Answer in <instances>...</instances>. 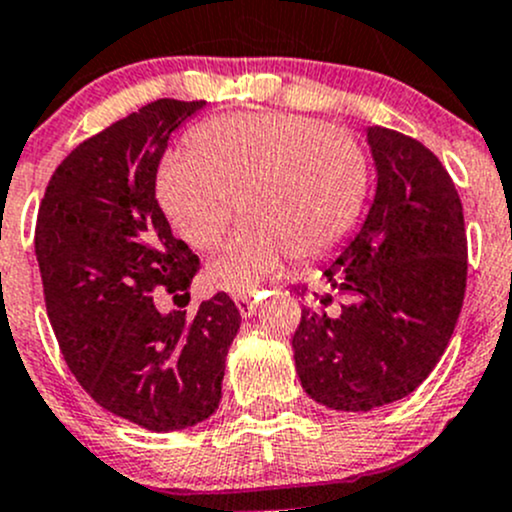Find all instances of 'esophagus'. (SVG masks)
Masks as SVG:
<instances>
[{
	"label": "esophagus",
	"instance_id": "1",
	"mask_svg": "<svg viewBox=\"0 0 512 512\" xmlns=\"http://www.w3.org/2000/svg\"><path fill=\"white\" fill-rule=\"evenodd\" d=\"M258 298H261V293H254V295H239V298H236V308H239L241 318H251V315L256 313V308H258Z\"/></svg>",
	"mask_w": 512,
	"mask_h": 512
}]
</instances>
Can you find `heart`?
<instances>
[{"label": "heart", "instance_id": "heart-1", "mask_svg": "<svg viewBox=\"0 0 512 512\" xmlns=\"http://www.w3.org/2000/svg\"><path fill=\"white\" fill-rule=\"evenodd\" d=\"M189 142L192 150L162 157L157 199L197 249L217 246L239 207L249 217L207 268L226 291H256L288 254L305 261L333 251L365 207V147L318 118L221 115L194 128Z\"/></svg>", "mask_w": 512, "mask_h": 512}]
</instances>
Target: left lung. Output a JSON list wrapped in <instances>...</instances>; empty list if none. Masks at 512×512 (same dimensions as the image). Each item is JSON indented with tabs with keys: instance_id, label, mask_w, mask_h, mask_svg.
Instances as JSON below:
<instances>
[{
	"instance_id": "1",
	"label": "left lung",
	"mask_w": 512,
	"mask_h": 512,
	"mask_svg": "<svg viewBox=\"0 0 512 512\" xmlns=\"http://www.w3.org/2000/svg\"><path fill=\"white\" fill-rule=\"evenodd\" d=\"M367 145L374 202L325 271L350 300L337 313L303 308L293 335L300 384L337 412L412 394L444 355L466 293L463 207L439 157L379 125L367 128Z\"/></svg>"
}]
</instances>
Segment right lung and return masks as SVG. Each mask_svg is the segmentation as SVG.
<instances>
[{
	"instance_id": "obj_1",
	"label": "right lung",
	"mask_w": 512,
	"mask_h": 512,
	"mask_svg": "<svg viewBox=\"0 0 512 512\" xmlns=\"http://www.w3.org/2000/svg\"><path fill=\"white\" fill-rule=\"evenodd\" d=\"M204 100L162 98L76 147L49 179L36 219L46 313L68 370L108 412L147 431H177L219 409L221 379L241 315L217 293L184 298L199 258L155 199L167 140Z\"/></svg>"
}]
</instances>
